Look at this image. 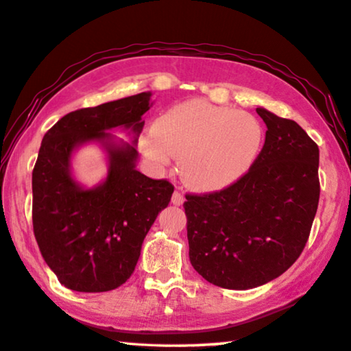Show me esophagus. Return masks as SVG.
<instances>
[{"label": "esophagus", "mask_w": 351, "mask_h": 351, "mask_svg": "<svg viewBox=\"0 0 351 351\" xmlns=\"http://www.w3.org/2000/svg\"><path fill=\"white\" fill-rule=\"evenodd\" d=\"M183 194L182 193H179V191H176L174 194H172V197H171V202H172V205H177V206H180L182 204H183Z\"/></svg>", "instance_id": "esophagus-1"}]
</instances>
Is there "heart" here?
<instances>
[{"instance_id":"b5f03b06","label":"heart","mask_w":351,"mask_h":351,"mask_svg":"<svg viewBox=\"0 0 351 351\" xmlns=\"http://www.w3.org/2000/svg\"><path fill=\"white\" fill-rule=\"evenodd\" d=\"M263 145L259 120L243 110L205 100L176 104L141 138V149L166 165L180 157L183 182L202 193L220 191L251 169Z\"/></svg>"}]
</instances>
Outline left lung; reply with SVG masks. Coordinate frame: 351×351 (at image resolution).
Wrapping results in <instances>:
<instances>
[{
  "label": "left lung",
  "instance_id": "left-lung-1",
  "mask_svg": "<svg viewBox=\"0 0 351 351\" xmlns=\"http://www.w3.org/2000/svg\"><path fill=\"white\" fill-rule=\"evenodd\" d=\"M265 145L236 183L186 194L189 261L202 278L250 290L279 278L305 248L319 193V147L296 121L263 108Z\"/></svg>",
  "mask_w": 351,
  "mask_h": 351
}]
</instances>
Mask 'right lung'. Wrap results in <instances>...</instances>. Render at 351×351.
<instances>
[{
    "instance_id": "1",
    "label": "right lung",
    "mask_w": 351,
    "mask_h": 351,
    "mask_svg": "<svg viewBox=\"0 0 351 351\" xmlns=\"http://www.w3.org/2000/svg\"><path fill=\"white\" fill-rule=\"evenodd\" d=\"M151 92L83 108L64 115L45 134L32 172V223L43 259L61 285L73 291H110L131 278L141 243L168 206L174 186L135 169V146L106 131L129 128L134 145L151 108ZM100 141L110 168L100 186L84 190L73 180L71 152Z\"/></svg>"
}]
</instances>
